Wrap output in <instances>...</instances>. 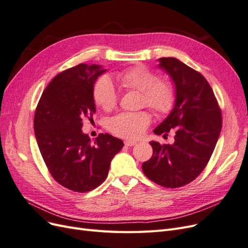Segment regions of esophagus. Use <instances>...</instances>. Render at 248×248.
<instances>
[{
    "label": "esophagus",
    "mask_w": 248,
    "mask_h": 248,
    "mask_svg": "<svg viewBox=\"0 0 248 248\" xmlns=\"http://www.w3.org/2000/svg\"><path fill=\"white\" fill-rule=\"evenodd\" d=\"M124 144L127 147H132L134 145H137V141H134V140H125Z\"/></svg>",
    "instance_id": "obj_1"
}]
</instances>
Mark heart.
<instances>
[{"instance_id": "obj_1", "label": "heart", "mask_w": 248, "mask_h": 248, "mask_svg": "<svg viewBox=\"0 0 248 248\" xmlns=\"http://www.w3.org/2000/svg\"><path fill=\"white\" fill-rule=\"evenodd\" d=\"M117 79L125 90L140 92V107L151 109L155 115H169L175 107L177 93L174 85L144 65H138L117 74ZM93 99L104 111L114 109L119 101L117 90L108 77H101L93 87ZM151 123L147 111L121 112L109 119L108 130L115 136L137 140L145 133Z\"/></svg>"}]
</instances>
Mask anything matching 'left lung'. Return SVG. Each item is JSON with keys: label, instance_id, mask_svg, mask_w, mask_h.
I'll return each instance as SVG.
<instances>
[{"label": "left lung", "instance_id": "obj_1", "mask_svg": "<svg viewBox=\"0 0 248 248\" xmlns=\"http://www.w3.org/2000/svg\"><path fill=\"white\" fill-rule=\"evenodd\" d=\"M159 62L175 82L177 99L154 133L168 136L174 131L175 142H150L153 155L141 168L156 184L178 188L193 181L211 158L221 130V109L211 86L199 71L175 58H160Z\"/></svg>", "mask_w": 248, "mask_h": 248}]
</instances>
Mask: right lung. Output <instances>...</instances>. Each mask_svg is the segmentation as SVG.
Masks as SVG:
<instances>
[{
  "label": "right lung",
  "mask_w": 248,
  "mask_h": 248,
  "mask_svg": "<svg viewBox=\"0 0 248 248\" xmlns=\"http://www.w3.org/2000/svg\"><path fill=\"white\" fill-rule=\"evenodd\" d=\"M104 69L78 64L59 73L44 90L34 117V130L51 177L72 191L88 192L107 179L110 161L121 151V140L98 134L94 142L81 131L95 114L94 82Z\"/></svg>",
  "instance_id": "obj_1"
}]
</instances>
